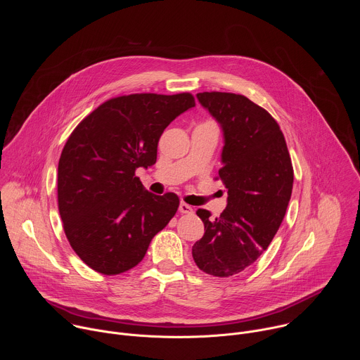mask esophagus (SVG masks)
<instances>
[{"label": "esophagus", "instance_id": "esophagus-1", "mask_svg": "<svg viewBox=\"0 0 360 360\" xmlns=\"http://www.w3.org/2000/svg\"><path fill=\"white\" fill-rule=\"evenodd\" d=\"M179 212H181V214H192L193 210H192L191 205H188V203H185V202H181V203H179Z\"/></svg>", "mask_w": 360, "mask_h": 360}]
</instances>
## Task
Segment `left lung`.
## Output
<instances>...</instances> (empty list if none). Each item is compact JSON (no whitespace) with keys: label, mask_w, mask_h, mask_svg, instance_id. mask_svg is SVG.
<instances>
[{"label":"left lung","mask_w":360,"mask_h":360,"mask_svg":"<svg viewBox=\"0 0 360 360\" xmlns=\"http://www.w3.org/2000/svg\"><path fill=\"white\" fill-rule=\"evenodd\" d=\"M198 99L221 124L225 136L219 176L228 189L221 217L198 210L203 236L192 246L196 266L228 278L250 266L276 235L292 195L293 167L275 118L249 98L199 92Z\"/></svg>","instance_id":"left-lung-1"}]
</instances>
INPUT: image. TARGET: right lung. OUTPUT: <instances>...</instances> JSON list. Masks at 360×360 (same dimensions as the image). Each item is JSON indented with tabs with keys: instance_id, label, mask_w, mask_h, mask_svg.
<instances>
[{
	"instance_id": "1",
	"label": "right lung",
	"mask_w": 360,
	"mask_h": 360,
	"mask_svg": "<svg viewBox=\"0 0 360 360\" xmlns=\"http://www.w3.org/2000/svg\"><path fill=\"white\" fill-rule=\"evenodd\" d=\"M192 107L189 92L121 95L71 132L58 162V210L71 248L95 272L136 266L176 214L179 198L143 191L135 171L157 162L162 132Z\"/></svg>"
}]
</instances>
